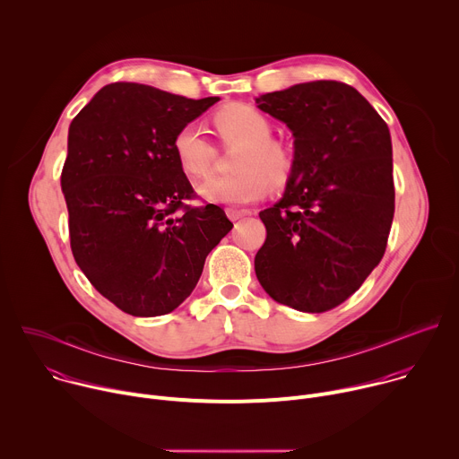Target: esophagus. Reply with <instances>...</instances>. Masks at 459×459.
I'll use <instances>...</instances> for the list:
<instances>
[{
  "label": "esophagus",
  "instance_id": "esophagus-1",
  "mask_svg": "<svg viewBox=\"0 0 459 459\" xmlns=\"http://www.w3.org/2000/svg\"><path fill=\"white\" fill-rule=\"evenodd\" d=\"M225 212H227V216H229L232 221H236V220H239V218H245V216H250V214H252L248 209H236V207H229Z\"/></svg>",
  "mask_w": 459,
  "mask_h": 459
}]
</instances>
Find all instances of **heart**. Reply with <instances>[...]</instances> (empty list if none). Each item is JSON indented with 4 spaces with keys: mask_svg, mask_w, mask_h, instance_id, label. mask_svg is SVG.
<instances>
[{
    "mask_svg": "<svg viewBox=\"0 0 459 459\" xmlns=\"http://www.w3.org/2000/svg\"><path fill=\"white\" fill-rule=\"evenodd\" d=\"M214 125L225 142L241 143V149L234 161V169H238L234 174L211 178L198 188L205 200L243 205L264 198L273 183L287 181L292 169L290 154L281 143L271 140L273 125L264 112L247 103H230L214 114ZM172 149L188 176L209 174L216 151L202 128L181 126L172 140Z\"/></svg>",
    "mask_w": 459,
    "mask_h": 459,
    "instance_id": "b5f03b06",
    "label": "heart"
}]
</instances>
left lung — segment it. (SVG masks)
<instances>
[{
  "mask_svg": "<svg viewBox=\"0 0 459 459\" xmlns=\"http://www.w3.org/2000/svg\"><path fill=\"white\" fill-rule=\"evenodd\" d=\"M287 123L294 161L283 198L259 212L267 239L255 276L278 303L326 312L381 261L394 218L388 126L351 85L299 83L255 98Z\"/></svg>",
  "mask_w": 459,
  "mask_h": 459,
  "instance_id": "left-lung-1",
  "label": "left lung"
}]
</instances>
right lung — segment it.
<instances>
[{
  "mask_svg": "<svg viewBox=\"0 0 459 459\" xmlns=\"http://www.w3.org/2000/svg\"><path fill=\"white\" fill-rule=\"evenodd\" d=\"M218 100L117 82L71 123L61 170L71 248L94 289L130 316L179 307L232 229L221 207L186 205L195 192L172 149Z\"/></svg>",
  "mask_w": 459,
  "mask_h": 459,
  "instance_id": "right-lung-1",
  "label": "right lung"
}]
</instances>
